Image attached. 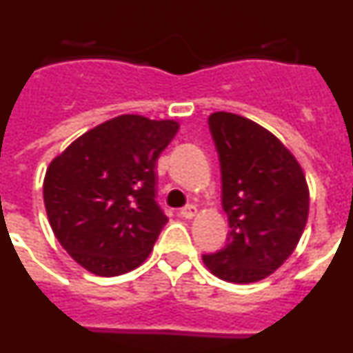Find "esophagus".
<instances>
[{"mask_svg":"<svg viewBox=\"0 0 353 353\" xmlns=\"http://www.w3.org/2000/svg\"><path fill=\"white\" fill-rule=\"evenodd\" d=\"M196 214H198V207L196 205H187V207H183L180 210V215H182L183 219H192V217H196Z\"/></svg>","mask_w":353,"mask_h":353,"instance_id":"esophagus-1","label":"esophagus"}]
</instances>
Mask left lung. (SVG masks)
<instances>
[{"instance_id":"8db88e82","label":"left lung","mask_w":353,"mask_h":353,"mask_svg":"<svg viewBox=\"0 0 353 353\" xmlns=\"http://www.w3.org/2000/svg\"><path fill=\"white\" fill-rule=\"evenodd\" d=\"M219 154L228 244L203 263L228 283L269 277L290 258L304 233L310 189L295 155L256 121L217 111L208 117Z\"/></svg>"}]
</instances>
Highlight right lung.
Wrapping results in <instances>:
<instances>
[{
    "mask_svg": "<svg viewBox=\"0 0 353 353\" xmlns=\"http://www.w3.org/2000/svg\"><path fill=\"white\" fill-rule=\"evenodd\" d=\"M179 129L174 120L120 114L51 161L43 179L49 224L88 272L120 276L148 258L168 223L155 201L157 159Z\"/></svg>",
    "mask_w": 353,
    "mask_h": 353,
    "instance_id": "obj_1",
    "label": "right lung"
}]
</instances>
